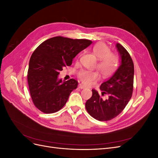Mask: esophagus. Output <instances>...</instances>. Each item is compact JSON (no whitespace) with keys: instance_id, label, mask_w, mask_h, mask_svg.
Instances as JSON below:
<instances>
[{"instance_id":"obj_1","label":"esophagus","mask_w":158,"mask_h":158,"mask_svg":"<svg viewBox=\"0 0 158 158\" xmlns=\"http://www.w3.org/2000/svg\"><path fill=\"white\" fill-rule=\"evenodd\" d=\"M78 88H80V89H84V88H85V87L84 86V85H83V84H79V85H78Z\"/></svg>"}]
</instances>
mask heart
I'll use <instances>...</instances> for the list:
<instances>
[{
	"label": "heart",
	"mask_w": 158,
	"mask_h": 158,
	"mask_svg": "<svg viewBox=\"0 0 158 158\" xmlns=\"http://www.w3.org/2000/svg\"><path fill=\"white\" fill-rule=\"evenodd\" d=\"M92 52L98 59L95 67L103 77L108 78L115 73L118 65V57L114 52H111L106 44H95L92 47ZM78 77L84 84L89 85L99 78V74L97 71L82 70L78 73Z\"/></svg>",
	"instance_id": "heart-1"
}]
</instances>
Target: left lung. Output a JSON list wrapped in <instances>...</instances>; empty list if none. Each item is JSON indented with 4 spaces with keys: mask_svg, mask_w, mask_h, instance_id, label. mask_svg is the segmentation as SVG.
I'll return each mask as SVG.
<instances>
[{
    "mask_svg": "<svg viewBox=\"0 0 158 158\" xmlns=\"http://www.w3.org/2000/svg\"><path fill=\"white\" fill-rule=\"evenodd\" d=\"M117 48L121 58V64L112 77L102 84V95L107 94V99H103L99 93L92 89V96L85 103L88 113L99 121H110L118 116L132 97L134 83V63L128 52L121 44Z\"/></svg>",
    "mask_w": 158,
    "mask_h": 158,
    "instance_id": "8db88e82",
    "label": "left lung"
}]
</instances>
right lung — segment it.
<instances>
[{
	"label": "right lung",
	"instance_id": "right-lung-1",
	"mask_svg": "<svg viewBox=\"0 0 158 158\" xmlns=\"http://www.w3.org/2000/svg\"><path fill=\"white\" fill-rule=\"evenodd\" d=\"M92 43L88 40L56 36L44 41L33 51L27 83L32 102L41 112L53 113L64 106L78 82L73 78L63 82L58 80L59 72L70 66L74 57Z\"/></svg>",
	"mask_w": 158,
	"mask_h": 158
}]
</instances>
